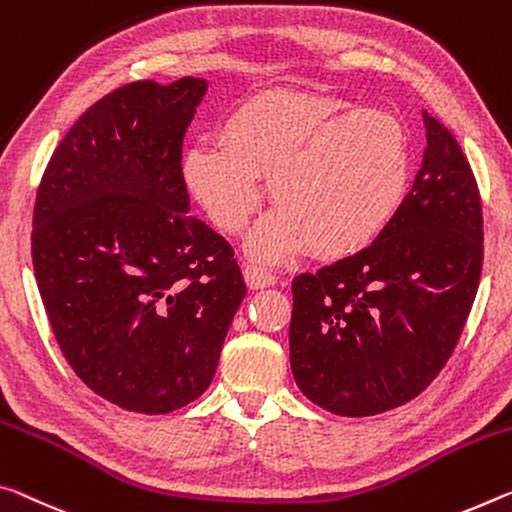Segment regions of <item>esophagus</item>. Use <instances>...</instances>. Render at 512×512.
<instances>
[{
	"mask_svg": "<svg viewBox=\"0 0 512 512\" xmlns=\"http://www.w3.org/2000/svg\"><path fill=\"white\" fill-rule=\"evenodd\" d=\"M243 278H246V285L250 289H264V287L275 285V275L259 264L243 266Z\"/></svg>",
	"mask_w": 512,
	"mask_h": 512,
	"instance_id": "1",
	"label": "esophagus"
}]
</instances>
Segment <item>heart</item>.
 I'll use <instances>...</instances> for the list:
<instances>
[{
	"mask_svg": "<svg viewBox=\"0 0 512 512\" xmlns=\"http://www.w3.org/2000/svg\"><path fill=\"white\" fill-rule=\"evenodd\" d=\"M186 189L223 232H239L262 205V182L278 209L250 234V253L282 259L310 250L346 257L367 248L403 205L412 145L392 111L342 97L266 91L223 120L216 143L182 161Z\"/></svg>",
	"mask_w": 512,
	"mask_h": 512,
	"instance_id": "obj_1",
	"label": "heart"
}]
</instances>
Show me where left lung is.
I'll return each mask as SVG.
<instances>
[{"mask_svg": "<svg viewBox=\"0 0 512 512\" xmlns=\"http://www.w3.org/2000/svg\"><path fill=\"white\" fill-rule=\"evenodd\" d=\"M421 116L424 161L392 223L360 253L291 282V371L332 415H380L419 396L474 305L481 196L453 134L428 111Z\"/></svg>", "mask_w": 512, "mask_h": 512, "instance_id": "8db88e82", "label": "left lung"}]
</instances>
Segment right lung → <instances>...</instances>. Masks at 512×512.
<instances>
[{"instance_id": "right-lung-1", "label": "right lung", "mask_w": 512, "mask_h": 512, "mask_svg": "<svg viewBox=\"0 0 512 512\" xmlns=\"http://www.w3.org/2000/svg\"><path fill=\"white\" fill-rule=\"evenodd\" d=\"M207 79L134 81L70 127L38 186L31 257L61 353L97 396L166 415L212 383L246 282L193 216L182 141Z\"/></svg>"}]
</instances>
